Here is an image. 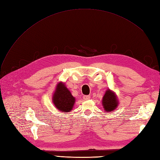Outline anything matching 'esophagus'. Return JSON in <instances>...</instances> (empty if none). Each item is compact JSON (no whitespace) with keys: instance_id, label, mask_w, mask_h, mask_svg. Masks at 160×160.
Listing matches in <instances>:
<instances>
[{"instance_id":"obj_1","label":"esophagus","mask_w":160,"mask_h":160,"mask_svg":"<svg viewBox=\"0 0 160 160\" xmlns=\"http://www.w3.org/2000/svg\"><path fill=\"white\" fill-rule=\"evenodd\" d=\"M83 98L84 100H88L90 99V96L89 95H84L83 97Z\"/></svg>"}]
</instances>
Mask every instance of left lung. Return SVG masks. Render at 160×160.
<instances>
[{"label":"left lung","mask_w":160,"mask_h":160,"mask_svg":"<svg viewBox=\"0 0 160 160\" xmlns=\"http://www.w3.org/2000/svg\"><path fill=\"white\" fill-rule=\"evenodd\" d=\"M118 99L113 91L109 89L105 91L102 99V105L104 110L107 112L115 111L118 106Z\"/></svg>","instance_id":"1"}]
</instances>
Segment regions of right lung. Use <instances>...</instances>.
<instances>
[{"instance_id":"right-lung-1","label":"right lung","mask_w":160,"mask_h":160,"mask_svg":"<svg viewBox=\"0 0 160 160\" xmlns=\"http://www.w3.org/2000/svg\"><path fill=\"white\" fill-rule=\"evenodd\" d=\"M52 99L55 108L63 113L70 112L75 102V98L62 82L57 84Z\"/></svg>"}]
</instances>
